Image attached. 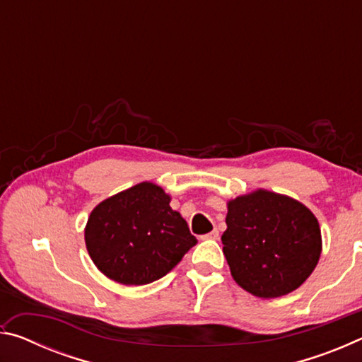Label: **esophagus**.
Masks as SVG:
<instances>
[{
    "label": "esophagus",
    "mask_w": 362,
    "mask_h": 362,
    "mask_svg": "<svg viewBox=\"0 0 362 362\" xmlns=\"http://www.w3.org/2000/svg\"><path fill=\"white\" fill-rule=\"evenodd\" d=\"M201 240H218V230H212L211 233H207V235H203Z\"/></svg>",
    "instance_id": "34e87169"
}]
</instances>
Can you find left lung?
<instances>
[{
	"instance_id": "8db88e82",
	"label": "left lung",
	"mask_w": 362,
	"mask_h": 362,
	"mask_svg": "<svg viewBox=\"0 0 362 362\" xmlns=\"http://www.w3.org/2000/svg\"><path fill=\"white\" fill-rule=\"evenodd\" d=\"M223 254L233 279L255 297L274 298L302 286L320 260L316 217L289 196L267 189L228 201Z\"/></svg>"
}]
</instances>
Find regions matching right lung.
<instances>
[{
    "label": "right lung",
    "mask_w": 362,
    "mask_h": 362,
    "mask_svg": "<svg viewBox=\"0 0 362 362\" xmlns=\"http://www.w3.org/2000/svg\"><path fill=\"white\" fill-rule=\"evenodd\" d=\"M170 196L151 182L102 201L86 223V247L107 278L142 286L166 276L196 243Z\"/></svg>",
    "instance_id": "right-lung-1"
}]
</instances>
